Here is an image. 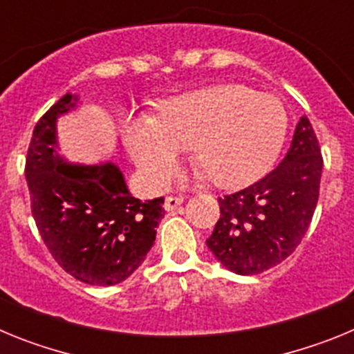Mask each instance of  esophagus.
I'll return each instance as SVG.
<instances>
[{
    "label": "esophagus",
    "mask_w": 354,
    "mask_h": 354,
    "mask_svg": "<svg viewBox=\"0 0 354 354\" xmlns=\"http://www.w3.org/2000/svg\"><path fill=\"white\" fill-rule=\"evenodd\" d=\"M183 202V196H167V198H165V209H167V211H175Z\"/></svg>",
    "instance_id": "1"
}]
</instances>
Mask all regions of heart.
<instances>
[{
  "mask_svg": "<svg viewBox=\"0 0 354 354\" xmlns=\"http://www.w3.org/2000/svg\"><path fill=\"white\" fill-rule=\"evenodd\" d=\"M289 113L273 93L225 83L177 95L161 106L158 118L126 117L122 134L143 179L162 187L174 177L180 154L193 143L200 159L196 175L220 186L257 179L280 154Z\"/></svg>",
  "mask_w": 354,
  "mask_h": 354,
  "instance_id": "b5f03b06",
  "label": "heart"
}]
</instances>
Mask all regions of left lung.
Segmentation results:
<instances>
[{"label": "left lung", "mask_w": 354, "mask_h": 354, "mask_svg": "<svg viewBox=\"0 0 354 354\" xmlns=\"http://www.w3.org/2000/svg\"><path fill=\"white\" fill-rule=\"evenodd\" d=\"M323 156L310 120L301 117L290 149L273 171L218 198L220 220L205 241L227 270L259 274L298 248L314 216Z\"/></svg>", "instance_id": "left-lung-1"}]
</instances>
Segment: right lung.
Instances as JSON below:
<instances>
[{
    "mask_svg": "<svg viewBox=\"0 0 354 354\" xmlns=\"http://www.w3.org/2000/svg\"><path fill=\"white\" fill-rule=\"evenodd\" d=\"M65 93L37 122L26 156L31 214L55 261L90 286H115L138 270L165 216L162 196L134 198L115 162L80 165L56 152V122L76 108Z\"/></svg>",
    "mask_w": 354,
    "mask_h": 354,
    "instance_id": "1",
    "label": "right lung"
}]
</instances>
